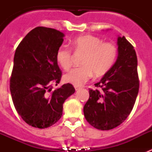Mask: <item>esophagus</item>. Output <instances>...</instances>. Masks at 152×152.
<instances>
[{
    "instance_id": "obj_1",
    "label": "esophagus",
    "mask_w": 152,
    "mask_h": 152,
    "mask_svg": "<svg viewBox=\"0 0 152 152\" xmlns=\"http://www.w3.org/2000/svg\"><path fill=\"white\" fill-rule=\"evenodd\" d=\"M75 91H78V90L81 89L80 87H78V86H75Z\"/></svg>"
}]
</instances>
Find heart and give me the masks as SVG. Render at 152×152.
Here are the masks:
<instances>
[{
	"label": "heart",
	"mask_w": 152,
	"mask_h": 152,
	"mask_svg": "<svg viewBox=\"0 0 152 152\" xmlns=\"http://www.w3.org/2000/svg\"><path fill=\"white\" fill-rule=\"evenodd\" d=\"M76 53H83L81 64L64 75V80L75 86L87 82L93 73L95 76L105 75L112 68L117 56V47L112 42H104L100 38L92 35L79 36L72 42ZM73 53L65 45L59 47L56 52V59L64 70H68L72 64Z\"/></svg>",
	"instance_id": "heart-1"
}]
</instances>
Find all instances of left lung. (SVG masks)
Segmentation results:
<instances>
[{"label": "left lung", "mask_w": 152, "mask_h": 152, "mask_svg": "<svg viewBox=\"0 0 152 152\" xmlns=\"http://www.w3.org/2000/svg\"><path fill=\"white\" fill-rule=\"evenodd\" d=\"M118 57L112 68L89 90L84 107L87 121L97 129L116 128L128 117L139 93L137 56L125 36L118 37Z\"/></svg>", "instance_id": "8db88e82"}]
</instances>
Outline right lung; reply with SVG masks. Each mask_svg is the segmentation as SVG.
Instances as JSON below:
<instances>
[{
	"instance_id": "right-lung-1",
	"label": "right lung",
	"mask_w": 152,
	"mask_h": 152,
	"mask_svg": "<svg viewBox=\"0 0 152 152\" xmlns=\"http://www.w3.org/2000/svg\"><path fill=\"white\" fill-rule=\"evenodd\" d=\"M64 34L52 28L38 26L23 38L16 49L10 90L16 110L29 126L45 129L62 116L63 103L75 93L69 83L59 84L61 71L56 52Z\"/></svg>"
}]
</instances>
